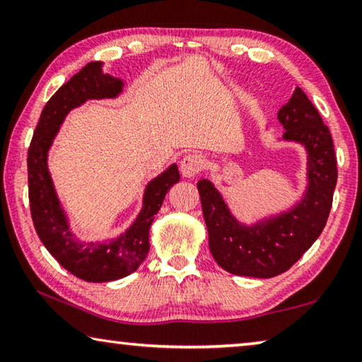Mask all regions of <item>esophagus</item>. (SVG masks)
<instances>
[{
    "label": "esophagus",
    "mask_w": 362,
    "mask_h": 362,
    "mask_svg": "<svg viewBox=\"0 0 362 362\" xmlns=\"http://www.w3.org/2000/svg\"><path fill=\"white\" fill-rule=\"evenodd\" d=\"M203 166H204L203 156L188 155V156L183 158L182 163H180L182 177H185V179H194V177L198 175L201 170H203Z\"/></svg>",
    "instance_id": "1"
}]
</instances>
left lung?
Returning a JSON list of instances; mask_svg holds the SVG:
<instances>
[{"label": "left lung", "instance_id": "obj_1", "mask_svg": "<svg viewBox=\"0 0 362 362\" xmlns=\"http://www.w3.org/2000/svg\"><path fill=\"white\" fill-rule=\"evenodd\" d=\"M286 132L279 142L297 144L306 153V187L286 211L246 223L231 212L211 180L198 182L209 249L220 267L236 276L273 278L308 250L326 226L337 185V159L329 127L300 88L279 108Z\"/></svg>", "mask_w": 362, "mask_h": 362}]
</instances>
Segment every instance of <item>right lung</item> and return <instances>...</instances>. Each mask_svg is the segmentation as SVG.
Here are the masks:
<instances>
[{"label": "right lung", "mask_w": 362, "mask_h": 362, "mask_svg": "<svg viewBox=\"0 0 362 362\" xmlns=\"http://www.w3.org/2000/svg\"><path fill=\"white\" fill-rule=\"evenodd\" d=\"M122 89L124 81L103 71V62H89L49 99L28 148V199L35 230L54 259L88 283L121 279L142 265L150 250L153 220L169 188L180 180L179 168L173 163L146 183L142 207L118 236L105 241H81L73 231L49 170V151L71 110L88 100L116 99Z\"/></svg>", "instance_id": "right-lung-1"}]
</instances>
